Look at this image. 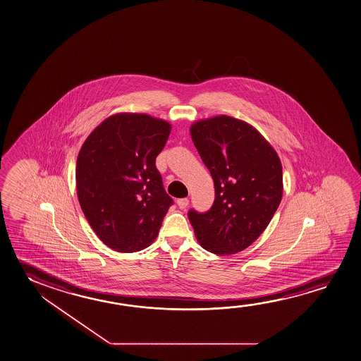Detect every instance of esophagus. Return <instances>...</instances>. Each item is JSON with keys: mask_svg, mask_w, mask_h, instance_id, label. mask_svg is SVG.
Returning a JSON list of instances; mask_svg holds the SVG:
<instances>
[{"mask_svg": "<svg viewBox=\"0 0 361 361\" xmlns=\"http://www.w3.org/2000/svg\"><path fill=\"white\" fill-rule=\"evenodd\" d=\"M177 204L180 209H185L189 204L188 198H180V200H178Z\"/></svg>", "mask_w": 361, "mask_h": 361, "instance_id": "34e87169", "label": "esophagus"}]
</instances>
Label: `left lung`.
<instances>
[{"instance_id":"8db88e82","label":"left lung","mask_w":361,"mask_h":361,"mask_svg":"<svg viewBox=\"0 0 361 361\" xmlns=\"http://www.w3.org/2000/svg\"><path fill=\"white\" fill-rule=\"evenodd\" d=\"M190 135L216 193L209 211L188 212L195 237L216 255L243 251L262 235L280 206V158L253 126L227 115L197 121Z\"/></svg>"}]
</instances>
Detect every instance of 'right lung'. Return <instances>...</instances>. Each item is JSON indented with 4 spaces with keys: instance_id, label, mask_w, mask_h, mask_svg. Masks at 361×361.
<instances>
[{
    "instance_id": "obj_1",
    "label": "right lung",
    "mask_w": 361,
    "mask_h": 361,
    "mask_svg": "<svg viewBox=\"0 0 361 361\" xmlns=\"http://www.w3.org/2000/svg\"><path fill=\"white\" fill-rule=\"evenodd\" d=\"M171 129L147 114L121 113L97 126L81 147L79 203L97 237L114 251L150 246L173 204L155 166Z\"/></svg>"
}]
</instances>
